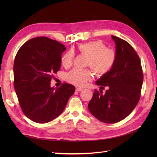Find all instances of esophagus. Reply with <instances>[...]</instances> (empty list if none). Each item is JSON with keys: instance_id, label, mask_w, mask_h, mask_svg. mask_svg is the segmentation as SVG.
I'll use <instances>...</instances> for the list:
<instances>
[{"instance_id": "esophagus-1", "label": "esophagus", "mask_w": 157, "mask_h": 157, "mask_svg": "<svg viewBox=\"0 0 157 157\" xmlns=\"http://www.w3.org/2000/svg\"><path fill=\"white\" fill-rule=\"evenodd\" d=\"M75 90H76L77 92H81L82 90H83V88H76Z\"/></svg>"}]
</instances>
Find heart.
Returning a JSON list of instances; mask_svg holds the SVG:
<instances>
[{
    "label": "heart",
    "instance_id": "heart-1",
    "mask_svg": "<svg viewBox=\"0 0 157 157\" xmlns=\"http://www.w3.org/2000/svg\"><path fill=\"white\" fill-rule=\"evenodd\" d=\"M79 53L88 57L87 66L90 67L96 75H104L114 67L117 61V53L113 49L106 48L102 41L96 40L83 43L78 46ZM74 54L71 51L65 52L61 57V64L65 68H69L73 64ZM93 74L90 69H74L67 75V81L77 86H84L92 79Z\"/></svg>",
    "mask_w": 157,
    "mask_h": 157
}]
</instances>
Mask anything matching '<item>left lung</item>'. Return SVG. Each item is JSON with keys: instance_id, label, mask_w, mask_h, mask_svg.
I'll return each mask as SVG.
<instances>
[{"instance_id": "8db88e82", "label": "left lung", "mask_w": 157, "mask_h": 157, "mask_svg": "<svg viewBox=\"0 0 157 157\" xmlns=\"http://www.w3.org/2000/svg\"><path fill=\"white\" fill-rule=\"evenodd\" d=\"M116 46L117 61L106 74L102 75L96 84L108 90H95L88 104L90 112L99 121L117 123L128 117L138 105L140 98L143 72L140 60L128 42L111 36Z\"/></svg>"}]
</instances>
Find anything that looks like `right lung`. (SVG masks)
Instances as JSON below:
<instances>
[{
  "mask_svg": "<svg viewBox=\"0 0 157 157\" xmlns=\"http://www.w3.org/2000/svg\"><path fill=\"white\" fill-rule=\"evenodd\" d=\"M65 46L46 37L32 38L24 43L15 56L14 88L24 115L32 121L44 123L64 111L75 88L64 83L52 88L51 79L61 67Z\"/></svg>",
  "mask_w": 157,
  "mask_h": 157,
  "instance_id": "add662e5",
  "label": "right lung"
}]
</instances>
